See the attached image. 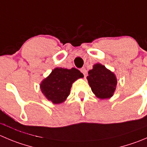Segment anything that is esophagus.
I'll return each mask as SVG.
<instances>
[{
    "mask_svg": "<svg viewBox=\"0 0 147 147\" xmlns=\"http://www.w3.org/2000/svg\"><path fill=\"white\" fill-rule=\"evenodd\" d=\"M81 71H82V73L84 74V77H86V74H87V71H86V68H82V69H81Z\"/></svg>",
    "mask_w": 147,
    "mask_h": 147,
    "instance_id": "obj_1",
    "label": "esophagus"
}]
</instances>
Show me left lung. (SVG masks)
I'll list each match as a JSON object with an SVG mask.
<instances>
[{
  "label": "left lung",
  "instance_id": "obj_1",
  "mask_svg": "<svg viewBox=\"0 0 147 147\" xmlns=\"http://www.w3.org/2000/svg\"><path fill=\"white\" fill-rule=\"evenodd\" d=\"M87 80L93 93L100 99L110 98L113 96L117 85L115 74L105 66L97 63L89 71Z\"/></svg>",
  "mask_w": 147,
  "mask_h": 147
}]
</instances>
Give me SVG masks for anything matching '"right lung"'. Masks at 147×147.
<instances>
[{
	"label": "right lung",
	"mask_w": 147,
	"mask_h": 147,
	"mask_svg": "<svg viewBox=\"0 0 147 147\" xmlns=\"http://www.w3.org/2000/svg\"><path fill=\"white\" fill-rule=\"evenodd\" d=\"M83 76V74L75 68H56L42 81L40 89L47 100L54 104H60L70 94L73 82Z\"/></svg>",
	"instance_id": "right-lung-1"
}]
</instances>
